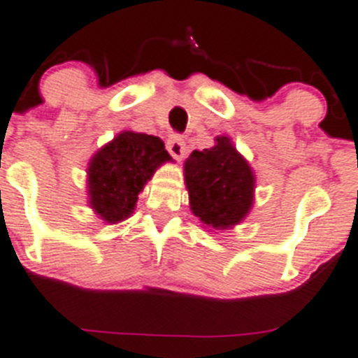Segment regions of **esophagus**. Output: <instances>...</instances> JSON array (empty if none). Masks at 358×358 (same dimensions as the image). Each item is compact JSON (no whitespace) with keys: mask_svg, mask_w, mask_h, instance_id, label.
Instances as JSON below:
<instances>
[{"mask_svg":"<svg viewBox=\"0 0 358 358\" xmlns=\"http://www.w3.org/2000/svg\"><path fill=\"white\" fill-rule=\"evenodd\" d=\"M166 148L176 160H182L183 155H185V141H183L180 134H171L169 136L168 141H166Z\"/></svg>","mask_w":358,"mask_h":358,"instance_id":"1","label":"esophagus"}]
</instances>
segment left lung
<instances>
[{"mask_svg":"<svg viewBox=\"0 0 358 358\" xmlns=\"http://www.w3.org/2000/svg\"><path fill=\"white\" fill-rule=\"evenodd\" d=\"M215 146L190 153L185 160V185L190 210L203 224L229 229L243 220L255 203V173L228 136Z\"/></svg>","mask_w":358,"mask_h":358,"instance_id":"1","label":"left lung"}]
</instances>
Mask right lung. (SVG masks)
<instances>
[{
  "label": "right lung",
  "instance_id": "obj_1",
  "mask_svg": "<svg viewBox=\"0 0 358 358\" xmlns=\"http://www.w3.org/2000/svg\"><path fill=\"white\" fill-rule=\"evenodd\" d=\"M171 160L162 139L123 130L88 164V196L93 212L109 224L122 222L138 203L153 173Z\"/></svg>",
  "mask_w": 358,
  "mask_h": 358
}]
</instances>
